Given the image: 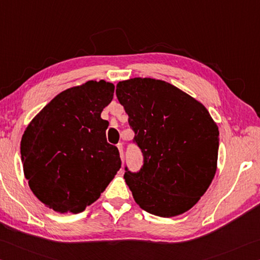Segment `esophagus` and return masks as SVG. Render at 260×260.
<instances>
[{"label":"esophagus","instance_id":"esophagus-1","mask_svg":"<svg viewBox=\"0 0 260 260\" xmlns=\"http://www.w3.org/2000/svg\"><path fill=\"white\" fill-rule=\"evenodd\" d=\"M117 148H118V151H120L121 160L123 161V158H124V149H123V145L122 144H117Z\"/></svg>","mask_w":260,"mask_h":260}]
</instances>
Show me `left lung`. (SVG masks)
I'll use <instances>...</instances> for the list:
<instances>
[{"instance_id":"left-lung-1","label":"left lung","mask_w":260,"mask_h":260,"mask_svg":"<svg viewBox=\"0 0 260 260\" xmlns=\"http://www.w3.org/2000/svg\"><path fill=\"white\" fill-rule=\"evenodd\" d=\"M116 97L144 156L138 172L125 167L136 203L165 218L188 211L217 170L219 131L208 109L175 85L149 77L118 82Z\"/></svg>"}]
</instances>
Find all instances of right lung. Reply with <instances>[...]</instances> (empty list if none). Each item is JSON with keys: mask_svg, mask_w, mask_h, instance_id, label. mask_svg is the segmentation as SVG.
<instances>
[{"mask_svg": "<svg viewBox=\"0 0 260 260\" xmlns=\"http://www.w3.org/2000/svg\"><path fill=\"white\" fill-rule=\"evenodd\" d=\"M114 84L88 81L57 94L26 127L20 143L24 174L31 192L60 213H79L99 199L121 168L108 144V121L100 117L112 102Z\"/></svg>", "mask_w": 260, "mask_h": 260, "instance_id": "1", "label": "right lung"}]
</instances>
